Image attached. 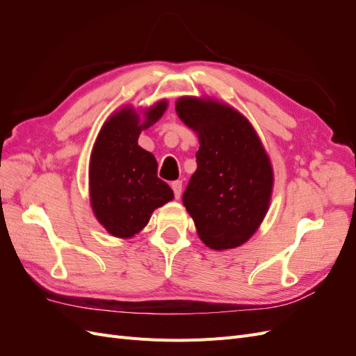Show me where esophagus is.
<instances>
[{"label":"esophagus","instance_id":"34e87169","mask_svg":"<svg viewBox=\"0 0 356 356\" xmlns=\"http://www.w3.org/2000/svg\"><path fill=\"white\" fill-rule=\"evenodd\" d=\"M170 187H172V190H174V196L177 197V199H179V196H181V190H182V182L181 181H174L170 184Z\"/></svg>","mask_w":356,"mask_h":356}]
</instances>
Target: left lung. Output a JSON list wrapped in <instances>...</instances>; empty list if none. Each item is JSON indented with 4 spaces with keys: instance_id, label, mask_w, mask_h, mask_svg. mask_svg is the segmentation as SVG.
I'll return each instance as SVG.
<instances>
[{
    "instance_id": "8db88e82",
    "label": "left lung",
    "mask_w": 356,
    "mask_h": 356,
    "mask_svg": "<svg viewBox=\"0 0 356 356\" xmlns=\"http://www.w3.org/2000/svg\"><path fill=\"white\" fill-rule=\"evenodd\" d=\"M179 118L199 134L197 169L182 195L199 238L212 250L246 242L268 208L273 174L250 122L218 102L181 98Z\"/></svg>"
}]
</instances>
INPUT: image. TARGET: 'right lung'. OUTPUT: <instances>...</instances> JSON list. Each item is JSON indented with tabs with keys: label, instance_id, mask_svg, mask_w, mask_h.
<instances>
[{
	"label": "right lung",
	"instance_id": "add662e5",
	"mask_svg": "<svg viewBox=\"0 0 356 356\" xmlns=\"http://www.w3.org/2000/svg\"><path fill=\"white\" fill-rule=\"evenodd\" d=\"M166 102L154 105L139 124L132 108L111 115L96 139L90 159V200L96 218L117 238H131L149 221L156 208L174 199L157 177V161L138 145L141 129L161 117Z\"/></svg>",
	"mask_w": 356,
	"mask_h": 356
}]
</instances>
